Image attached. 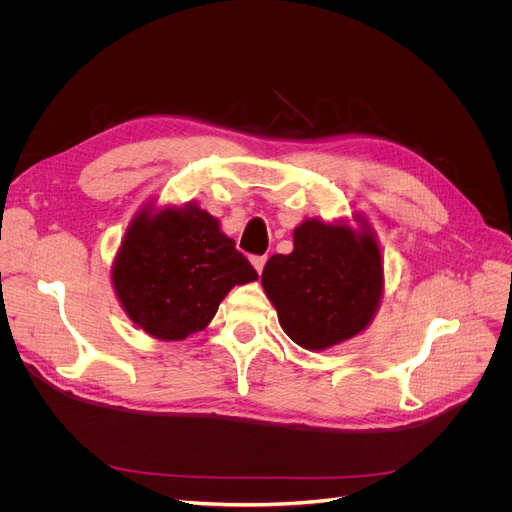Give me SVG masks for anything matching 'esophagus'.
Returning a JSON list of instances; mask_svg holds the SVG:
<instances>
[{"label": "esophagus", "instance_id": "1", "mask_svg": "<svg viewBox=\"0 0 512 512\" xmlns=\"http://www.w3.org/2000/svg\"><path fill=\"white\" fill-rule=\"evenodd\" d=\"M265 257H253L251 259V263H253V267H255V270H257V274H261L263 272V265H265Z\"/></svg>", "mask_w": 512, "mask_h": 512}]
</instances>
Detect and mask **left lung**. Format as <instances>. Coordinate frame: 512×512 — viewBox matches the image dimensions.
Returning <instances> with one entry per match:
<instances>
[{
    "instance_id": "obj_1",
    "label": "left lung",
    "mask_w": 512,
    "mask_h": 512,
    "mask_svg": "<svg viewBox=\"0 0 512 512\" xmlns=\"http://www.w3.org/2000/svg\"><path fill=\"white\" fill-rule=\"evenodd\" d=\"M348 222L305 220L294 228V249L272 255L261 284L290 340L326 351L361 334L384 294V265L375 232L357 213Z\"/></svg>"
}]
</instances>
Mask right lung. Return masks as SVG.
I'll return each mask as SVG.
<instances>
[{"mask_svg":"<svg viewBox=\"0 0 512 512\" xmlns=\"http://www.w3.org/2000/svg\"><path fill=\"white\" fill-rule=\"evenodd\" d=\"M257 272L195 203H147L134 215L112 265L126 315L157 340H184L209 326L226 294Z\"/></svg>","mask_w":512,"mask_h":512,"instance_id":"right-lung-1","label":"right lung"}]
</instances>
